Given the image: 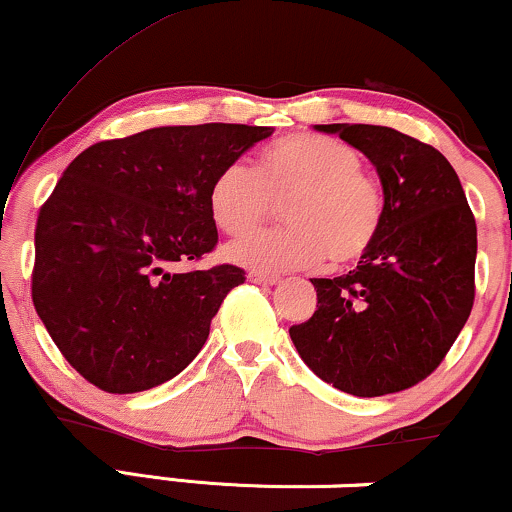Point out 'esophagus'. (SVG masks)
<instances>
[{
    "mask_svg": "<svg viewBox=\"0 0 512 512\" xmlns=\"http://www.w3.org/2000/svg\"><path fill=\"white\" fill-rule=\"evenodd\" d=\"M250 281L252 284H260V286H274V284H279V276L267 274V272H250Z\"/></svg>",
    "mask_w": 512,
    "mask_h": 512,
    "instance_id": "obj_1",
    "label": "esophagus"
}]
</instances>
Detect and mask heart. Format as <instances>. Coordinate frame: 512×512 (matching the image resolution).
Wrapping results in <instances>:
<instances>
[{"instance_id":"obj_1","label":"heart","mask_w":512,"mask_h":512,"mask_svg":"<svg viewBox=\"0 0 512 512\" xmlns=\"http://www.w3.org/2000/svg\"><path fill=\"white\" fill-rule=\"evenodd\" d=\"M274 204H284L291 226L238 240L228 260L262 272L305 269L325 257L344 267L373 248L385 216L383 185L354 146L310 132L267 146L257 173L243 161L228 163L209 187L211 219L228 236L257 231Z\"/></svg>"}]
</instances>
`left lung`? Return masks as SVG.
Segmentation results:
<instances>
[{
  "label": "left lung",
  "mask_w": 512,
  "mask_h": 512,
  "mask_svg": "<svg viewBox=\"0 0 512 512\" xmlns=\"http://www.w3.org/2000/svg\"><path fill=\"white\" fill-rule=\"evenodd\" d=\"M337 132L378 170L385 216L354 272L313 279L317 308L289 334L317 378L356 397L402 392L443 363L474 305L477 221L448 158L378 125Z\"/></svg>",
  "instance_id": "obj_1"
}]
</instances>
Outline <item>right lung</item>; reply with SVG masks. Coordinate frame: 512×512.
Wrapping results in <instances>:
<instances>
[{
    "label": "right lung",
    "mask_w": 512,
    "mask_h": 512,
    "mask_svg": "<svg viewBox=\"0 0 512 512\" xmlns=\"http://www.w3.org/2000/svg\"><path fill=\"white\" fill-rule=\"evenodd\" d=\"M274 127H156L69 163L40 207L35 313L76 373L113 395L151 390L199 354L236 264L178 269L219 243L209 187Z\"/></svg>",
    "instance_id": "add662e5"
}]
</instances>
